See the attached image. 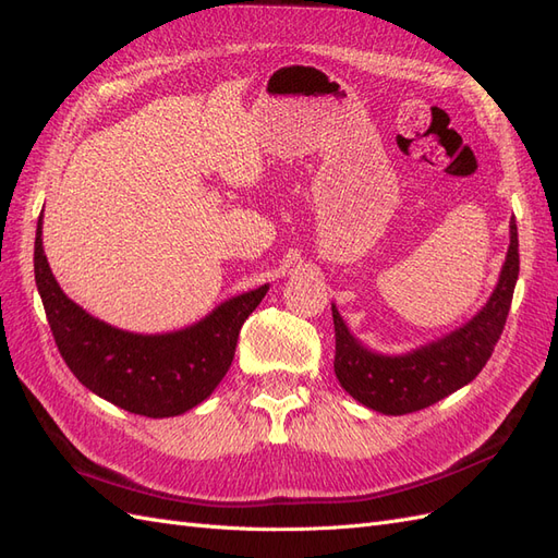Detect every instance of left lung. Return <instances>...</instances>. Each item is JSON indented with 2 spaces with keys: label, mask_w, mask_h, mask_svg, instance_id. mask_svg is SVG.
I'll return each mask as SVG.
<instances>
[{
  "label": "left lung",
  "mask_w": 558,
  "mask_h": 558,
  "mask_svg": "<svg viewBox=\"0 0 558 558\" xmlns=\"http://www.w3.org/2000/svg\"><path fill=\"white\" fill-rule=\"evenodd\" d=\"M517 278L519 238L512 217L505 264L488 301L465 325L435 341L402 355L378 353L348 329L339 308L331 304L333 337H337L333 374L341 388L367 409L386 413V416H402L468 386L486 367L500 339L509 306H512Z\"/></svg>",
  "instance_id": "8db88e82"
}]
</instances>
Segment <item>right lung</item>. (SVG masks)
<instances>
[{"label":"right lung","mask_w":558,"mask_h":558,"mask_svg":"<svg viewBox=\"0 0 558 558\" xmlns=\"http://www.w3.org/2000/svg\"><path fill=\"white\" fill-rule=\"evenodd\" d=\"M35 238V280L53 339L72 374L102 400L147 418H170L208 400L227 376L247 315L268 284L227 299L203 320L178 331L135 333L111 327L60 290Z\"/></svg>","instance_id":"obj_1"}]
</instances>
